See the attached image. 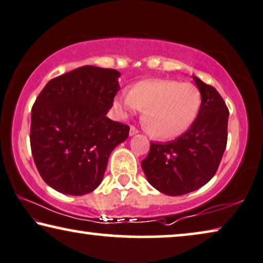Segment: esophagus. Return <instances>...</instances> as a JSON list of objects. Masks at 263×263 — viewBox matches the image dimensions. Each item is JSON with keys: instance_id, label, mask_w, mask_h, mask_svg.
I'll return each instance as SVG.
<instances>
[{"instance_id": "obj_1", "label": "esophagus", "mask_w": 263, "mask_h": 263, "mask_svg": "<svg viewBox=\"0 0 263 263\" xmlns=\"http://www.w3.org/2000/svg\"><path fill=\"white\" fill-rule=\"evenodd\" d=\"M137 133H138V130H137L135 126H131L130 127V136H135V135H137Z\"/></svg>"}]
</instances>
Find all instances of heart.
I'll return each instance as SVG.
<instances>
[{"mask_svg": "<svg viewBox=\"0 0 263 263\" xmlns=\"http://www.w3.org/2000/svg\"><path fill=\"white\" fill-rule=\"evenodd\" d=\"M201 93L194 84L175 80H145L133 84L130 93L113 100L119 118L143 110L142 123L151 136L173 139L186 132L199 116Z\"/></svg>", "mask_w": 263, "mask_h": 263, "instance_id": "heart-1", "label": "heart"}]
</instances>
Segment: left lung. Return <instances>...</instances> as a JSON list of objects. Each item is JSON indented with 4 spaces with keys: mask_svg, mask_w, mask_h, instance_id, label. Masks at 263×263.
Wrapping results in <instances>:
<instances>
[{
    "mask_svg": "<svg viewBox=\"0 0 263 263\" xmlns=\"http://www.w3.org/2000/svg\"><path fill=\"white\" fill-rule=\"evenodd\" d=\"M202 102L197 120L188 130L167 143H151L142 161L146 180L172 197L204 186L216 174L227 147L229 110L213 87L193 76Z\"/></svg>",
    "mask_w": 263,
    "mask_h": 263,
    "instance_id": "obj_1",
    "label": "left lung"
}]
</instances>
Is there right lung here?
<instances>
[{
    "label": "right lung",
    "mask_w": 263,
    "mask_h": 263,
    "mask_svg": "<svg viewBox=\"0 0 263 263\" xmlns=\"http://www.w3.org/2000/svg\"><path fill=\"white\" fill-rule=\"evenodd\" d=\"M120 72L86 65L51 80L31 116V149L43 180L59 193L83 195L101 183L114 147L130 127L106 117Z\"/></svg>",
    "instance_id": "add662e5"
}]
</instances>
